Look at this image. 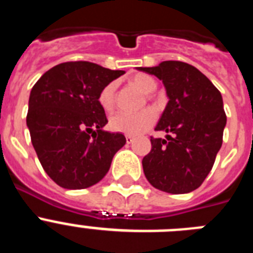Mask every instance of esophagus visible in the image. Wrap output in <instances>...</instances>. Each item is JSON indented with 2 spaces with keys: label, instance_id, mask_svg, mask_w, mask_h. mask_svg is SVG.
I'll use <instances>...</instances> for the list:
<instances>
[{
  "label": "esophagus",
  "instance_id": "esophagus-1",
  "mask_svg": "<svg viewBox=\"0 0 253 253\" xmlns=\"http://www.w3.org/2000/svg\"><path fill=\"white\" fill-rule=\"evenodd\" d=\"M125 138H126V143H128V144L133 143V140H134L133 135H125Z\"/></svg>",
  "mask_w": 253,
  "mask_h": 253
}]
</instances>
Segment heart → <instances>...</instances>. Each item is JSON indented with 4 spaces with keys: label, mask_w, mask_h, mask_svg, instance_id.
<instances>
[{
    "label": "heart",
    "mask_w": 253,
    "mask_h": 253,
    "mask_svg": "<svg viewBox=\"0 0 253 253\" xmlns=\"http://www.w3.org/2000/svg\"><path fill=\"white\" fill-rule=\"evenodd\" d=\"M131 84L144 93H152L157 88L156 81L147 75L134 76L131 78ZM115 82L107 84L100 91L99 104L105 111H111L115 106ZM156 119H157V114L153 109H144L139 113H116L110 116L109 126L114 131H119L128 135H137L151 128Z\"/></svg>",
    "instance_id": "heart-1"
}]
</instances>
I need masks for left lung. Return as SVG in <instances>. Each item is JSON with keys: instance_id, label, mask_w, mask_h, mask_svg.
I'll use <instances>...</instances> for the list:
<instances>
[{"instance_id": "8db88e82", "label": "left lung", "mask_w": 253, "mask_h": 253, "mask_svg": "<svg viewBox=\"0 0 253 253\" xmlns=\"http://www.w3.org/2000/svg\"><path fill=\"white\" fill-rule=\"evenodd\" d=\"M138 69L160 78L169 96L154 129L166 131L167 139L151 137L152 149L142 161L144 175L165 193L194 191L209 175L222 147L227 124L222 95L207 76L185 62L165 60Z\"/></svg>"}]
</instances>
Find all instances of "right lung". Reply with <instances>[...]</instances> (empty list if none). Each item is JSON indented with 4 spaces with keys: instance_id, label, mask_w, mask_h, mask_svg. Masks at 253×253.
<instances>
[{
    "instance_id": "obj_1",
    "label": "right lung",
    "mask_w": 253,
    "mask_h": 253,
    "mask_svg": "<svg viewBox=\"0 0 253 253\" xmlns=\"http://www.w3.org/2000/svg\"><path fill=\"white\" fill-rule=\"evenodd\" d=\"M124 71L90 62H66L46 71L31 88L26 125L44 171L60 187L86 189L104 178L122 133L102 130L107 119L100 91Z\"/></svg>"
}]
</instances>
